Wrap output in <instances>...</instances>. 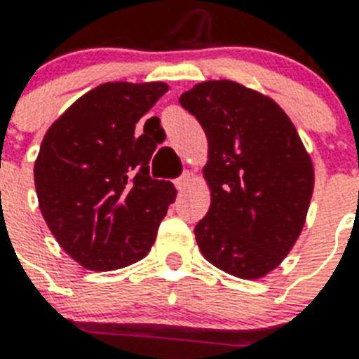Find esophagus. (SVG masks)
<instances>
[{"label":"esophagus","instance_id":"obj_1","mask_svg":"<svg viewBox=\"0 0 359 359\" xmlns=\"http://www.w3.org/2000/svg\"><path fill=\"white\" fill-rule=\"evenodd\" d=\"M191 180H194V175H191L190 171H184V173L180 175L179 179L175 180V186H177V190L182 191V190H186V188H188V186L191 184Z\"/></svg>","mask_w":359,"mask_h":359}]
</instances>
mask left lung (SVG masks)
Segmentation results:
<instances>
[{
	"mask_svg": "<svg viewBox=\"0 0 359 359\" xmlns=\"http://www.w3.org/2000/svg\"><path fill=\"white\" fill-rule=\"evenodd\" d=\"M205 130L203 175L210 208L196 225L203 257L242 279L281 264L300 236L315 173L289 115L270 97L231 80L197 83L180 95Z\"/></svg>",
	"mask_w": 359,
	"mask_h": 359,
	"instance_id": "obj_1",
	"label": "left lung"
}]
</instances>
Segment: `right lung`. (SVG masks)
I'll return each mask as SVG.
<instances>
[{"instance_id":"1","label":"right lung","mask_w":359,"mask_h":359,"mask_svg":"<svg viewBox=\"0 0 359 359\" xmlns=\"http://www.w3.org/2000/svg\"><path fill=\"white\" fill-rule=\"evenodd\" d=\"M168 89L163 81L102 83L78 98L42 140L33 169L42 218L87 270L141 261L177 197L169 180L149 175L156 141L135 134L137 121Z\"/></svg>"}]
</instances>
